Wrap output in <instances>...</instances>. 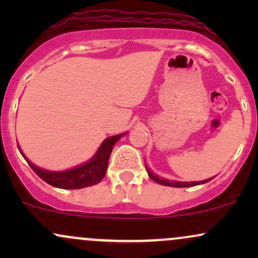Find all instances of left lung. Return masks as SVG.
Segmentation results:
<instances>
[{
  "label": "left lung",
  "instance_id": "1",
  "mask_svg": "<svg viewBox=\"0 0 258 258\" xmlns=\"http://www.w3.org/2000/svg\"><path fill=\"white\" fill-rule=\"evenodd\" d=\"M146 168H147V172H148V174H149L150 178H152L153 180H155L156 183H159V184H161V185L174 186V188H186V186H194L198 184H204V183L209 182V180H211L212 178H214V177H212V178H209L205 180H199V182H179V180H168L165 178H160L159 176L154 174L152 171L149 170V167L147 166V164H146Z\"/></svg>",
  "mask_w": 258,
  "mask_h": 258
}]
</instances>
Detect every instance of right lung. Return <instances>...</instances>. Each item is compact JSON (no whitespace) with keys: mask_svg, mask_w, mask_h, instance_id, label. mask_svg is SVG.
<instances>
[{"mask_svg":"<svg viewBox=\"0 0 258 258\" xmlns=\"http://www.w3.org/2000/svg\"><path fill=\"white\" fill-rule=\"evenodd\" d=\"M125 135L126 133H121V135L111 136V137L104 139L96 154L87 162L65 171H49L38 167L23 154L19 144H18V149L24 156L26 162L35 171V173L44 182L60 189H81L97 184L104 178L112 148L115 143Z\"/></svg>","mask_w":258,"mask_h":258,"instance_id":"obj_1","label":"right lung"}]
</instances>
